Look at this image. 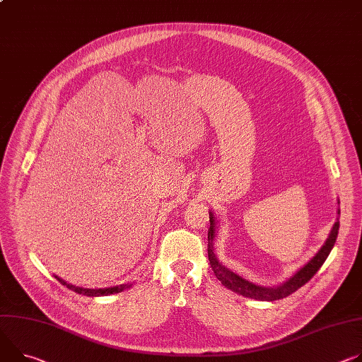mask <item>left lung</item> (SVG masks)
<instances>
[{"instance_id": "8db88e82", "label": "left lung", "mask_w": 362, "mask_h": 362, "mask_svg": "<svg viewBox=\"0 0 362 362\" xmlns=\"http://www.w3.org/2000/svg\"><path fill=\"white\" fill-rule=\"evenodd\" d=\"M339 214H341V211L338 209V215ZM209 222H211V226H209V231H208V258H209V264H211L216 279L226 288L233 290V291H235L241 296H245V298H251V299H255V300H267V302L284 299V298H287L288 294L294 293L296 290L300 288L303 284H306L316 274V272L322 267L325 259L332 251V248L335 245V241H337V237H338V231H339V218H337V222L334 223V226L331 229L329 237L326 238L325 244L315 254V257L312 259H309L302 269H299L284 283H281L279 286L267 287V286L254 284L252 281H248L243 276L234 273L233 270H229L228 267H225L222 264V262L219 261V258L215 254L216 219H215L214 212H209Z\"/></svg>"}]
</instances>
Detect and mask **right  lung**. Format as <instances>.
<instances>
[{"label": "right lung", "mask_w": 362, "mask_h": 362, "mask_svg": "<svg viewBox=\"0 0 362 362\" xmlns=\"http://www.w3.org/2000/svg\"><path fill=\"white\" fill-rule=\"evenodd\" d=\"M63 286H66L68 288L74 290L75 293L78 294H83V296H89V298H100V296H108V294H114V293H119L125 288H129L131 283H127V284H119V286H114V287H105V288H83V287H79V286H74L68 281H64L63 279H60L59 276H54Z\"/></svg>", "instance_id": "add662e5"}]
</instances>
